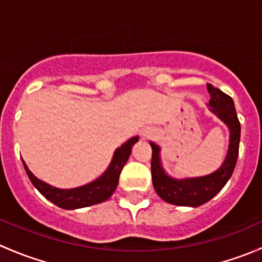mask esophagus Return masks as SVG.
Masks as SVG:
<instances>
[{
  "mask_svg": "<svg viewBox=\"0 0 262 262\" xmlns=\"http://www.w3.org/2000/svg\"><path fill=\"white\" fill-rule=\"evenodd\" d=\"M143 136H144V137H149V136H150V132L144 130V132H143Z\"/></svg>",
  "mask_w": 262,
  "mask_h": 262,
  "instance_id": "34e87169",
  "label": "esophagus"
}]
</instances>
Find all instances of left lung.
Wrapping results in <instances>:
<instances>
[{"mask_svg":"<svg viewBox=\"0 0 262 262\" xmlns=\"http://www.w3.org/2000/svg\"><path fill=\"white\" fill-rule=\"evenodd\" d=\"M207 89L210 94L209 110L218 116L229 129V146L226 160L223 165L210 175L178 180L165 172L161 165L160 147L150 142L152 147L150 171H152L153 187L158 196L170 204L181 205V207H199L209 202L223 189L236 167L239 138H241V124L237 118L234 102L231 96L224 94L219 89H215L213 84L208 83Z\"/></svg>","mask_w":262,"mask_h":262,"instance_id":"obj_1","label":"left lung"}]
</instances>
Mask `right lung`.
Masks as SVG:
<instances>
[{
    "mask_svg": "<svg viewBox=\"0 0 262 262\" xmlns=\"http://www.w3.org/2000/svg\"><path fill=\"white\" fill-rule=\"evenodd\" d=\"M137 142H138V136L133 137L124 144H121L114 152L112 163L107 167V170L99 179L90 182V184L83 185V186L75 187V189H58V187L50 186L47 182L35 178L33 172L28 168L26 163L24 162V160L23 163L31 184L38 189V191L46 199H48L49 202H52L53 204L62 208V209H78V208L99 204V203L105 202L112 196L116 186H118L121 170H123L124 165L130 156L132 147Z\"/></svg>",
    "mask_w": 262,
    "mask_h": 262,
    "instance_id": "obj_1",
    "label": "right lung"
}]
</instances>
